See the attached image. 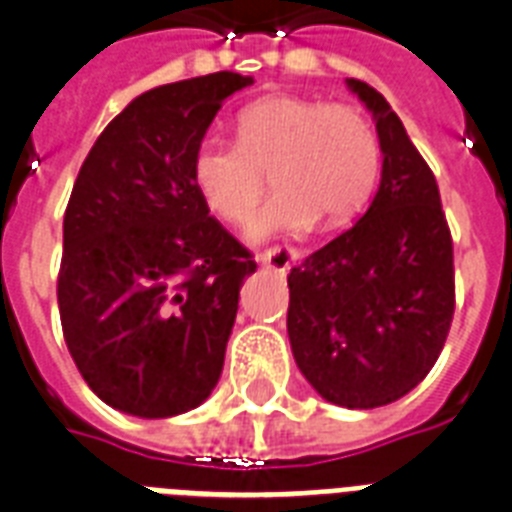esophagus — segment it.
<instances>
[{"instance_id":"esophagus-1","label":"esophagus","mask_w":512,"mask_h":512,"mask_svg":"<svg viewBox=\"0 0 512 512\" xmlns=\"http://www.w3.org/2000/svg\"><path fill=\"white\" fill-rule=\"evenodd\" d=\"M257 260L263 265H270V268L276 270H289L292 265H297L299 260V249L297 247H289V244H276V247L265 249L257 255Z\"/></svg>"}]
</instances>
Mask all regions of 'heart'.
I'll return each instance as SVG.
<instances>
[{"label":"heart","mask_w":512,"mask_h":512,"mask_svg":"<svg viewBox=\"0 0 512 512\" xmlns=\"http://www.w3.org/2000/svg\"><path fill=\"white\" fill-rule=\"evenodd\" d=\"M239 141L205 139L194 152L191 176L205 205L226 223L244 226L278 186L257 231L339 228L363 213L381 173L376 128L344 102L273 94L236 118Z\"/></svg>","instance_id":"obj_1"}]
</instances>
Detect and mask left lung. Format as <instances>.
I'll return each instance as SVG.
<instances>
[{"label": "left lung", "instance_id": "obj_1", "mask_svg": "<svg viewBox=\"0 0 512 512\" xmlns=\"http://www.w3.org/2000/svg\"><path fill=\"white\" fill-rule=\"evenodd\" d=\"M347 83L376 118L381 186L350 231L292 268L286 331L315 392L371 410L434 368L455 315V263L434 173L389 102Z\"/></svg>", "mask_w": 512, "mask_h": 512}]
</instances>
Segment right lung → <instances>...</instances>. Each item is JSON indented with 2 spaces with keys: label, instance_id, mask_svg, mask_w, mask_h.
<instances>
[{
  "label": "right lung",
  "instance_id": "add662e5",
  "mask_svg": "<svg viewBox=\"0 0 512 512\" xmlns=\"http://www.w3.org/2000/svg\"><path fill=\"white\" fill-rule=\"evenodd\" d=\"M231 70L136 97L94 141L62 220L57 305L78 373L107 405L170 418L218 384L255 255L199 194L191 162Z\"/></svg>",
  "mask_w": 512,
  "mask_h": 512
}]
</instances>
